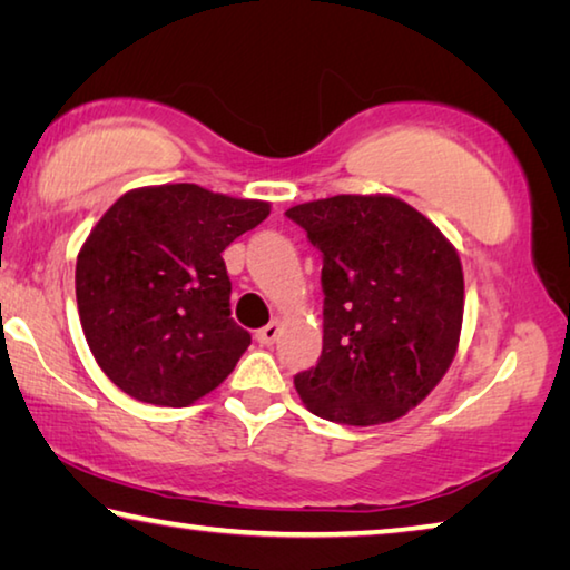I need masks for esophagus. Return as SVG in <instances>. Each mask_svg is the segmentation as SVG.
<instances>
[{
	"label": "esophagus",
	"mask_w": 570,
	"mask_h": 570,
	"mask_svg": "<svg viewBox=\"0 0 570 570\" xmlns=\"http://www.w3.org/2000/svg\"><path fill=\"white\" fill-rule=\"evenodd\" d=\"M278 330H282V324H278V320H274V322H268L266 326H262V330L256 332V340H258V344H264V346H272V344L276 342Z\"/></svg>",
	"instance_id": "34e87169"
}]
</instances>
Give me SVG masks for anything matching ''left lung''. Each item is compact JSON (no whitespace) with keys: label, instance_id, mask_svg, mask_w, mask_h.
Returning <instances> with one entry per match:
<instances>
[{"label":"left lung","instance_id":"1","mask_svg":"<svg viewBox=\"0 0 570 570\" xmlns=\"http://www.w3.org/2000/svg\"><path fill=\"white\" fill-rule=\"evenodd\" d=\"M322 250L324 346L294 377L316 417L400 420L455 360L465 282L455 246L394 196H332L286 210Z\"/></svg>","mask_w":570,"mask_h":570}]
</instances>
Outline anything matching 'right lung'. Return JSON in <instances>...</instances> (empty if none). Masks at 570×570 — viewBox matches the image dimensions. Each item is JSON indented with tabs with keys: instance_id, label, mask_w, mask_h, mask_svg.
<instances>
[{
	"instance_id": "obj_1",
	"label": "right lung",
	"mask_w": 570,
	"mask_h": 570,
	"mask_svg": "<svg viewBox=\"0 0 570 570\" xmlns=\"http://www.w3.org/2000/svg\"><path fill=\"white\" fill-rule=\"evenodd\" d=\"M272 214L266 200L196 186L135 188L105 210L75 268L77 312L100 370L130 397L186 407L248 350L230 320L224 250Z\"/></svg>"
}]
</instances>
